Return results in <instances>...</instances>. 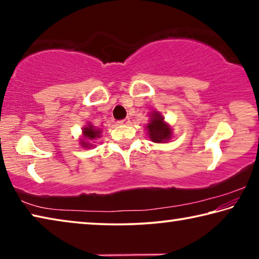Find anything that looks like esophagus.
Wrapping results in <instances>:
<instances>
[{
  "instance_id": "1",
  "label": "esophagus",
  "mask_w": 259,
  "mask_h": 259,
  "mask_svg": "<svg viewBox=\"0 0 259 259\" xmlns=\"http://www.w3.org/2000/svg\"><path fill=\"white\" fill-rule=\"evenodd\" d=\"M130 122V119L129 117H125V119H122V120H120L119 121V123H121V124H128Z\"/></svg>"
}]
</instances>
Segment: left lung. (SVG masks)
Returning a JSON list of instances; mask_svg holds the SVG:
<instances>
[{"instance_id":"left-lung-1","label":"left lung","mask_w":259,"mask_h":259,"mask_svg":"<svg viewBox=\"0 0 259 259\" xmlns=\"http://www.w3.org/2000/svg\"><path fill=\"white\" fill-rule=\"evenodd\" d=\"M147 129L150 138L154 143H165L171 137V129L164 123L163 116H161L159 113L153 114L151 122L147 124Z\"/></svg>"}]
</instances>
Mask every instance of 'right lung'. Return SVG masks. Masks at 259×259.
I'll return each instance as SVG.
<instances>
[{
  "mask_svg": "<svg viewBox=\"0 0 259 259\" xmlns=\"http://www.w3.org/2000/svg\"><path fill=\"white\" fill-rule=\"evenodd\" d=\"M99 134H100V131L97 130V129H95L94 125L89 124L88 126H85V128H83V138H84V139L81 140L82 146L83 147H90L91 145L87 144L85 139H95L96 137H99Z\"/></svg>",
  "mask_w": 259,
  "mask_h": 259,
  "instance_id": "obj_1",
  "label": "right lung"
}]
</instances>
